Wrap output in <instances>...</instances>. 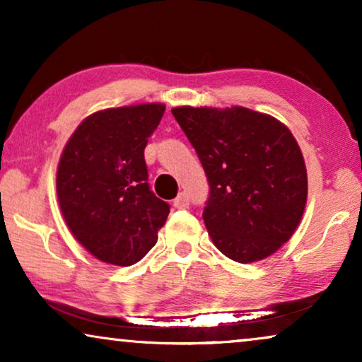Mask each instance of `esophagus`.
Wrapping results in <instances>:
<instances>
[{"label": "esophagus", "instance_id": "esophagus-1", "mask_svg": "<svg viewBox=\"0 0 362 362\" xmlns=\"http://www.w3.org/2000/svg\"><path fill=\"white\" fill-rule=\"evenodd\" d=\"M175 207L176 209H187L189 207V197H187L186 192H180L175 199Z\"/></svg>", "mask_w": 362, "mask_h": 362}]
</instances>
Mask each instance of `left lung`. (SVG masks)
Returning <instances> with one entry per match:
<instances>
[{
    "label": "left lung",
    "mask_w": 362,
    "mask_h": 362,
    "mask_svg": "<svg viewBox=\"0 0 362 362\" xmlns=\"http://www.w3.org/2000/svg\"><path fill=\"white\" fill-rule=\"evenodd\" d=\"M171 113L206 171L202 219L214 245L240 264L279 250L298 227L308 192L291 132L244 107H177Z\"/></svg>",
    "instance_id": "left-lung-1"
}]
</instances>
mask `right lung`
I'll return each mask as SVG.
<instances>
[{"label": "right lung", "mask_w": 362, "mask_h": 362, "mask_svg": "<svg viewBox=\"0 0 362 362\" xmlns=\"http://www.w3.org/2000/svg\"><path fill=\"white\" fill-rule=\"evenodd\" d=\"M161 103L108 108L69 138L57 168V197L74 237L98 260L128 267L158 240L170 204L148 185L145 146Z\"/></svg>", "instance_id": "1"}]
</instances>
